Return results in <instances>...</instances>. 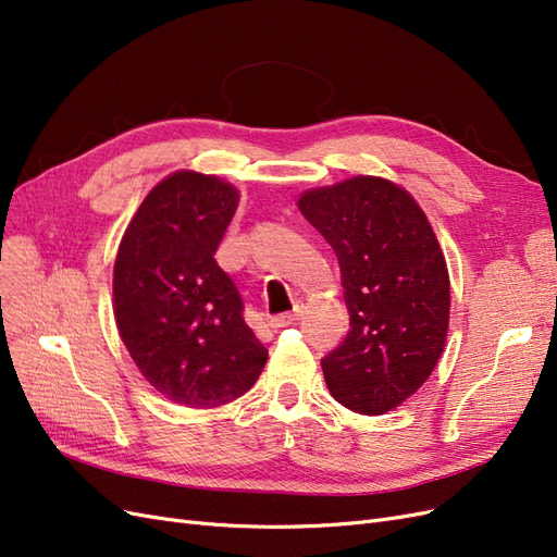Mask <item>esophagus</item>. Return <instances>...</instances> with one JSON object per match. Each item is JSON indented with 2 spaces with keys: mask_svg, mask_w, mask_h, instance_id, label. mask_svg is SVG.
<instances>
[{
  "mask_svg": "<svg viewBox=\"0 0 557 557\" xmlns=\"http://www.w3.org/2000/svg\"><path fill=\"white\" fill-rule=\"evenodd\" d=\"M297 313H281V315H274L272 320H269V325H272V330H281V327H290L297 323Z\"/></svg>",
  "mask_w": 557,
  "mask_h": 557,
  "instance_id": "obj_1",
  "label": "esophagus"
}]
</instances>
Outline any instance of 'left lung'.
Listing matches in <instances>:
<instances>
[{
  "label": "left lung",
  "instance_id": "left-lung-1",
  "mask_svg": "<svg viewBox=\"0 0 557 557\" xmlns=\"http://www.w3.org/2000/svg\"><path fill=\"white\" fill-rule=\"evenodd\" d=\"M301 215L342 267L350 330L323 364L330 395L362 416L407 401L444 356L450 278L440 239L413 195L383 176L305 190Z\"/></svg>",
  "mask_w": 557,
  "mask_h": 557
}]
</instances>
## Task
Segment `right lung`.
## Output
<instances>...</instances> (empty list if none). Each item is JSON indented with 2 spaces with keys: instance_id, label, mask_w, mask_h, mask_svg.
I'll use <instances>...</instances> for the list:
<instances>
[{
  "instance_id": "right-lung-1",
  "label": "right lung",
  "mask_w": 557,
  "mask_h": 557,
  "mask_svg": "<svg viewBox=\"0 0 557 557\" xmlns=\"http://www.w3.org/2000/svg\"><path fill=\"white\" fill-rule=\"evenodd\" d=\"M237 207L232 183L178 170L144 197L115 252L117 332L141 376L181 407H223L267 362L237 285L213 258Z\"/></svg>"
}]
</instances>
